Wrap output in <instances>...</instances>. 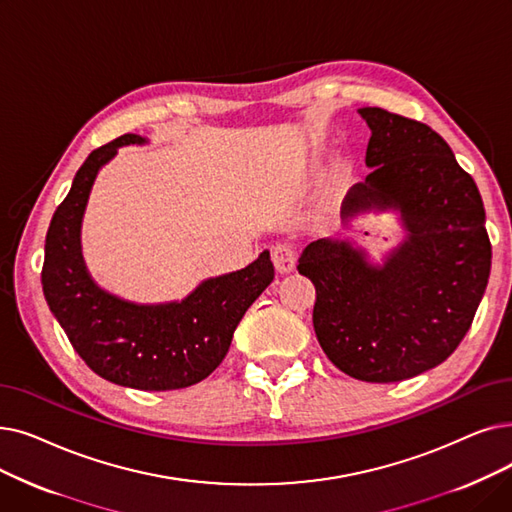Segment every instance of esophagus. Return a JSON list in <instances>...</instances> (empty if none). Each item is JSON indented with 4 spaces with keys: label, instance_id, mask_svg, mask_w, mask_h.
Wrapping results in <instances>:
<instances>
[{
    "label": "esophagus",
    "instance_id": "1",
    "mask_svg": "<svg viewBox=\"0 0 512 512\" xmlns=\"http://www.w3.org/2000/svg\"><path fill=\"white\" fill-rule=\"evenodd\" d=\"M272 261H274L276 270H278L280 274H288V272H291V270L295 268V263H297V251H295L293 244H288V242H278V244H274V249H272Z\"/></svg>",
    "mask_w": 512,
    "mask_h": 512
}]
</instances>
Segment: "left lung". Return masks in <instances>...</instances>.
Segmentation results:
<instances>
[{"label":"left lung","instance_id":"1","mask_svg":"<svg viewBox=\"0 0 512 512\" xmlns=\"http://www.w3.org/2000/svg\"><path fill=\"white\" fill-rule=\"evenodd\" d=\"M372 136L366 182L343 217L395 209L408 236L383 268L345 240L309 242L297 270L316 286L314 328L326 358L366 383H397L448 360L469 332L492 268L473 177L429 125L360 108Z\"/></svg>","mask_w":512,"mask_h":512}]
</instances>
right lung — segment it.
I'll return each instance as SVG.
<instances>
[{
	"instance_id": "right-lung-1",
	"label": "right lung",
	"mask_w": 512,
	"mask_h": 512,
	"mask_svg": "<svg viewBox=\"0 0 512 512\" xmlns=\"http://www.w3.org/2000/svg\"><path fill=\"white\" fill-rule=\"evenodd\" d=\"M144 142L125 133L79 167L48 228L41 284L73 349L98 376L121 387L171 391L201 383L226 358L244 311L274 280V263L263 251L244 270L205 280L182 303L136 305L102 291L81 257V217L98 169L119 146Z\"/></svg>"
}]
</instances>
